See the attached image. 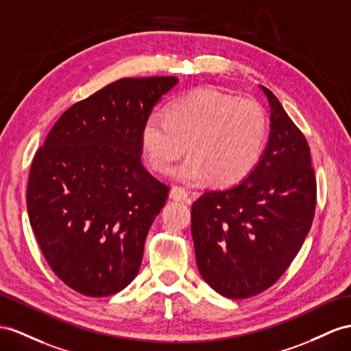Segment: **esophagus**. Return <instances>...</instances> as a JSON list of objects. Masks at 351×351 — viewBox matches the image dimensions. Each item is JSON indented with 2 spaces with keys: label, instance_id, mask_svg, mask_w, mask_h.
I'll use <instances>...</instances> for the list:
<instances>
[{
  "label": "esophagus",
  "instance_id": "obj_1",
  "mask_svg": "<svg viewBox=\"0 0 351 351\" xmlns=\"http://www.w3.org/2000/svg\"><path fill=\"white\" fill-rule=\"evenodd\" d=\"M169 197L172 200H176V202H185V200H188V197H190V195H188V191L184 190V188L173 186L169 193Z\"/></svg>",
  "mask_w": 351,
  "mask_h": 351
}]
</instances>
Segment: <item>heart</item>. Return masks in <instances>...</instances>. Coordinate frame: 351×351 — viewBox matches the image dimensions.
Returning a JSON list of instances; mask_svg holds the SVG:
<instances>
[{"label": "heart", "mask_w": 351, "mask_h": 351, "mask_svg": "<svg viewBox=\"0 0 351 351\" xmlns=\"http://www.w3.org/2000/svg\"><path fill=\"white\" fill-rule=\"evenodd\" d=\"M267 138V115L254 99H239L217 90H200L178 99L167 114L154 112L143 123L141 142L149 166L173 170L188 184L212 179L219 185L236 184L255 169Z\"/></svg>", "instance_id": "heart-1"}]
</instances>
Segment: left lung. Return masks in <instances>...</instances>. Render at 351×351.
<instances>
[{
  "mask_svg": "<svg viewBox=\"0 0 351 351\" xmlns=\"http://www.w3.org/2000/svg\"><path fill=\"white\" fill-rule=\"evenodd\" d=\"M269 104V138L243 181L204 193L191 208L195 261L203 280L231 300L273 286L307 237L316 210V176L307 139L278 99Z\"/></svg>",
  "mask_w": 351,
  "mask_h": 351,
  "instance_id": "left-lung-1",
  "label": "left lung"
}]
</instances>
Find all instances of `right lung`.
I'll return each mask as SVG.
<instances>
[{
	"mask_svg": "<svg viewBox=\"0 0 351 351\" xmlns=\"http://www.w3.org/2000/svg\"><path fill=\"white\" fill-rule=\"evenodd\" d=\"M176 77L121 78L60 115L32 160L26 206L62 282L110 296L138 276L169 186L143 167L141 133Z\"/></svg>",
	"mask_w": 351,
	"mask_h": 351,
	"instance_id": "1",
	"label": "right lung"
}]
</instances>
